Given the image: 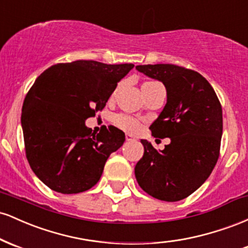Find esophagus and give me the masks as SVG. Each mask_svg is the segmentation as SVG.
<instances>
[{
    "label": "esophagus",
    "mask_w": 248,
    "mask_h": 248,
    "mask_svg": "<svg viewBox=\"0 0 248 248\" xmlns=\"http://www.w3.org/2000/svg\"><path fill=\"white\" fill-rule=\"evenodd\" d=\"M126 141H135V139L130 134H126Z\"/></svg>",
    "instance_id": "esophagus-1"
}]
</instances>
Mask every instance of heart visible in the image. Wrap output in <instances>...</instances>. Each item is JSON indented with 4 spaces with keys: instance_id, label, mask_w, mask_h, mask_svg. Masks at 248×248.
<instances>
[{
    "instance_id": "b5f03b06",
    "label": "heart",
    "mask_w": 248,
    "mask_h": 248,
    "mask_svg": "<svg viewBox=\"0 0 248 248\" xmlns=\"http://www.w3.org/2000/svg\"><path fill=\"white\" fill-rule=\"evenodd\" d=\"M119 86H120V85H119ZM119 86L116 87V91H118ZM160 86H162V85L157 81H147L141 86L142 93L148 92V91L153 90V88L160 87ZM114 124L119 128H121V129L127 130V132H130V133H135L136 130H139V128H140V122L136 120V119L132 118V116H128L124 114L115 115L114 116Z\"/></svg>"
}]
</instances>
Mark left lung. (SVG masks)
<instances>
[{
  "instance_id": "obj_1",
  "label": "left lung",
  "mask_w": 248,
  "mask_h": 248,
  "mask_svg": "<svg viewBox=\"0 0 248 248\" xmlns=\"http://www.w3.org/2000/svg\"><path fill=\"white\" fill-rule=\"evenodd\" d=\"M136 70L163 82L167 104L150 130L169 138L163 150L141 140L143 156L135 177L154 198L177 202L195 192L217 163L223 134V110L210 82L196 71L172 64L138 65Z\"/></svg>"
}]
</instances>
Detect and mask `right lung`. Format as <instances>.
Returning <instances> with one entry per match:
<instances>
[{"instance_id": "obj_1", "label": "right lung", "mask_w": 248, "mask_h": 248, "mask_svg": "<svg viewBox=\"0 0 248 248\" xmlns=\"http://www.w3.org/2000/svg\"><path fill=\"white\" fill-rule=\"evenodd\" d=\"M133 67L76 61L52 65L36 79L24 99L21 124L28 162L51 190L70 195L98 183L124 133L109 126L95 134L85 120L102 110Z\"/></svg>"}]
</instances>
